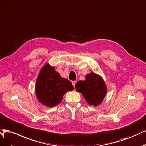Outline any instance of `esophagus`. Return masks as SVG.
Segmentation results:
<instances>
[{"instance_id":"34e87169","label":"esophagus","mask_w":146,"mask_h":146,"mask_svg":"<svg viewBox=\"0 0 146 146\" xmlns=\"http://www.w3.org/2000/svg\"><path fill=\"white\" fill-rule=\"evenodd\" d=\"M76 81H74V80H73V81H72V85H73V87H74L75 85H76Z\"/></svg>"}]
</instances>
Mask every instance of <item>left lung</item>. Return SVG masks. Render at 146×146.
I'll return each instance as SVG.
<instances>
[{
    "label": "left lung",
    "mask_w": 146,
    "mask_h": 146,
    "mask_svg": "<svg viewBox=\"0 0 146 146\" xmlns=\"http://www.w3.org/2000/svg\"><path fill=\"white\" fill-rule=\"evenodd\" d=\"M85 78V80H79L76 84L75 88L89 105L98 106L106 94V84L102 78L94 72L87 74Z\"/></svg>",
    "instance_id": "1"
}]
</instances>
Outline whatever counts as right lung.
<instances>
[{"label":"right lung","instance_id":"right-lung-1","mask_svg":"<svg viewBox=\"0 0 146 146\" xmlns=\"http://www.w3.org/2000/svg\"><path fill=\"white\" fill-rule=\"evenodd\" d=\"M74 89L69 80L61 78L55 68L48 64L44 65L36 79L35 91L41 104L48 107H53L62 101L67 91Z\"/></svg>","mask_w":146,"mask_h":146}]
</instances>
